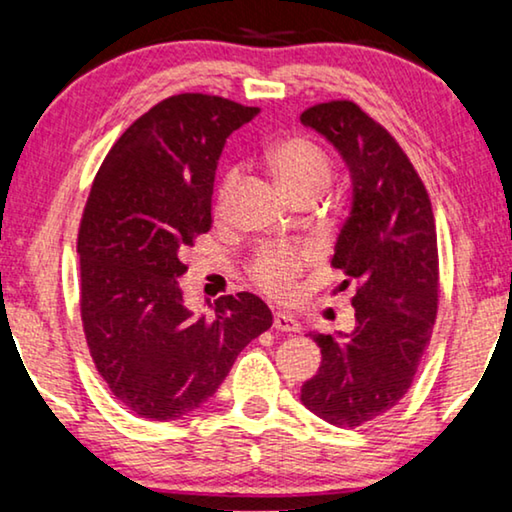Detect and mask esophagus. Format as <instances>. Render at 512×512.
I'll use <instances>...</instances> for the list:
<instances>
[{"mask_svg":"<svg viewBox=\"0 0 512 512\" xmlns=\"http://www.w3.org/2000/svg\"><path fill=\"white\" fill-rule=\"evenodd\" d=\"M273 329L285 331V334H297L301 325L290 311H276L273 313Z\"/></svg>","mask_w":512,"mask_h":512,"instance_id":"1","label":"esophagus"}]
</instances>
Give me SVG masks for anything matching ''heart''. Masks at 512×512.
Segmentation results:
<instances>
[{"label":"heart","instance_id":"b5f03b06","mask_svg":"<svg viewBox=\"0 0 512 512\" xmlns=\"http://www.w3.org/2000/svg\"><path fill=\"white\" fill-rule=\"evenodd\" d=\"M269 164L283 190L294 197L301 192H325L331 181V162L325 150L308 136L294 134L273 143L269 150ZM234 174L222 185L225 194L234 183ZM304 266V255L287 246H269L259 250L250 273L255 283L273 297H287L294 290V280Z\"/></svg>","mask_w":512,"mask_h":512}]
</instances>
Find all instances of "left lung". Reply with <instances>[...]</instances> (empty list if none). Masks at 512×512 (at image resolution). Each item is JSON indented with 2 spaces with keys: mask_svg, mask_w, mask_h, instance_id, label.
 I'll return each instance as SVG.
<instances>
[{
  "mask_svg": "<svg viewBox=\"0 0 512 512\" xmlns=\"http://www.w3.org/2000/svg\"><path fill=\"white\" fill-rule=\"evenodd\" d=\"M334 146L350 176V213L331 264L355 280V329L308 336L318 373L301 403L336 427H359L397 406L427 350L438 308V250L429 194L390 132L352 102L301 113Z\"/></svg>",
  "mask_w": 512,
  "mask_h": 512,
  "instance_id": "8db88e82",
  "label": "left lung"
}]
</instances>
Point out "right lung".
I'll list each match as a JSON object with an SVG mask.
<instances>
[{
  "label": "right lung",
  "mask_w": 512,
  "mask_h": 512,
  "mask_svg": "<svg viewBox=\"0 0 512 512\" xmlns=\"http://www.w3.org/2000/svg\"><path fill=\"white\" fill-rule=\"evenodd\" d=\"M259 109L176 95L143 113L109 150L78 229L81 315L113 397L148 420H178L218 392L239 352L271 327L250 292L183 304L181 253L211 229L222 148Z\"/></svg>",
  "instance_id": "obj_1"
}]
</instances>
